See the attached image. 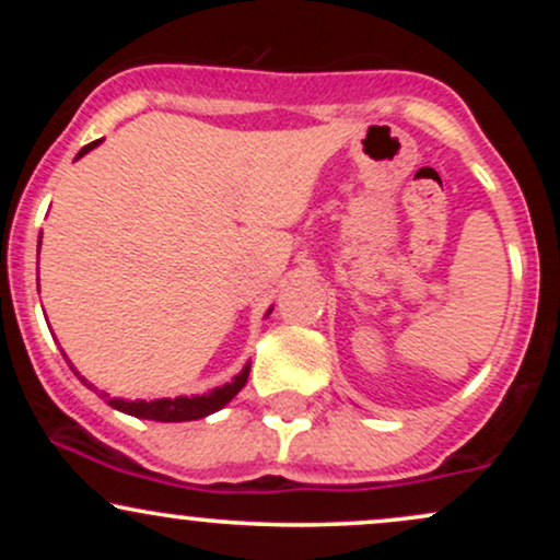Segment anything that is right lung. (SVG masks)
I'll use <instances>...</instances> for the list:
<instances>
[{
  "label": "right lung",
  "instance_id": "add662e5",
  "mask_svg": "<svg viewBox=\"0 0 560 560\" xmlns=\"http://www.w3.org/2000/svg\"><path fill=\"white\" fill-rule=\"evenodd\" d=\"M96 144H100V141H92V144L83 147V150L79 152V158L86 155L89 150H94ZM247 376H249V365H244L242 374L234 376V382L205 392V395L173 397V400L171 397H163V400H133V402L131 400H115L113 397V400H107V402H110L115 410H124V413L137 416V419H150V421H163V423L197 421V419H205V416L215 413V410H221L223 405L234 400L236 392L247 384ZM81 382H86V378L81 376Z\"/></svg>",
  "mask_w": 560,
  "mask_h": 560
}]
</instances>
